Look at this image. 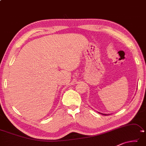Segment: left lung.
<instances>
[{"mask_svg": "<svg viewBox=\"0 0 146 146\" xmlns=\"http://www.w3.org/2000/svg\"><path fill=\"white\" fill-rule=\"evenodd\" d=\"M103 115H106V114H103Z\"/></svg>", "mask_w": 146, "mask_h": 146, "instance_id": "left-lung-1", "label": "left lung"}]
</instances>
